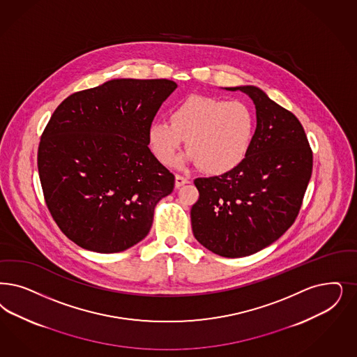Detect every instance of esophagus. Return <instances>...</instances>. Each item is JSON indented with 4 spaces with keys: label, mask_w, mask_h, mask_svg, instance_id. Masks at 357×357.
<instances>
[{
    "label": "esophagus",
    "mask_w": 357,
    "mask_h": 357,
    "mask_svg": "<svg viewBox=\"0 0 357 357\" xmlns=\"http://www.w3.org/2000/svg\"><path fill=\"white\" fill-rule=\"evenodd\" d=\"M185 183H188V179L183 176V175H179V174H176L175 175V187H182V185H185Z\"/></svg>",
    "instance_id": "34e87169"
}]
</instances>
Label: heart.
I'll use <instances>...</instances> for the list:
<instances>
[{
  "instance_id": "heart-1",
  "label": "heart",
  "mask_w": 357,
  "mask_h": 357,
  "mask_svg": "<svg viewBox=\"0 0 357 357\" xmlns=\"http://www.w3.org/2000/svg\"><path fill=\"white\" fill-rule=\"evenodd\" d=\"M257 128L255 109L244 101L190 96L170 112V123H150L148 141L160 163H170L187 139L185 160L208 174L240 166L252 148Z\"/></svg>"
}]
</instances>
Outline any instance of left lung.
Listing matches in <instances>:
<instances>
[{"mask_svg": "<svg viewBox=\"0 0 357 357\" xmlns=\"http://www.w3.org/2000/svg\"><path fill=\"white\" fill-rule=\"evenodd\" d=\"M240 89L253 100L256 135L244 162L219 176L197 178L192 232L215 255L250 256L278 240L295 222L312 172V150L294 114L257 86Z\"/></svg>", "mask_w": 357, "mask_h": 357, "instance_id": "8db88e82", "label": "left lung"}]
</instances>
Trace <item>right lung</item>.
<instances>
[{
  "label": "right lung",
  "mask_w": 357,
  "mask_h": 357,
  "mask_svg": "<svg viewBox=\"0 0 357 357\" xmlns=\"http://www.w3.org/2000/svg\"><path fill=\"white\" fill-rule=\"evenodd\" d=\"M176 83L114 79L75 92L52 113L38 172L52 219L76 245L117 253L148 236L175 176L149 149L148 129Z\"/></svg>",
  "instance_id": "add662e5"
}]
</instances>
